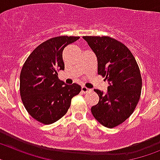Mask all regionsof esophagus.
Wrapping results in <instances>:
<instances>
[{"instance_id": "34e87169", "label": "esophagus", "mask_w": 160, "mask_h": 160, "mask_svg": "<svg viewBox=\"0 0 160 160\" xmlns=\"http://www.w3.org/2000/svg\"><path fill=\"white\" fill-rule=\"evenodd\" d=\"M82 92L83 93H88V92H90V89L83 86V87H82Z\"/></svg>"}]
</instances>
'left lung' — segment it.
Instances as JSON below:
<instances>
[{
	"mask_svg": "<svg viewBox=\"0 0 160 160\" xmlns=\"http://www.w3.org/2000/svg\"><path fill=\"white\" fill-rule=\"evenodd\" d=\"M82 38L96 54L98 74L109 85L106 94L94 90L100 100L92 107V113L103 126L113 128L128 118L138 104L142 87L139 67L129 49L114 38Z\"/></svg>",
	"mask_w": 160,
	"mask_h": 160,
	"instance_id": "8db88e82",
	"label": "left lung"
}]
</instances>
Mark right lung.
<instances>
[{"mask_svg":"<svg viewBox=\"0 0 160 160\" xmlns=\"http://www.w3.org/2000/svg\"><path fill=\"white\" fill-rule=\"evenodd\" d=\"M79 37L60 36L42 42L26 59L20 72V96L30 115L43 124H51L67 113L71 100L81 92L77 83L66 85L58 78L64 70V47Z\"/></svg>","mask_w":160,"mask_h":160,"instance_id":"1","label":"right lung"}]
</instances>
